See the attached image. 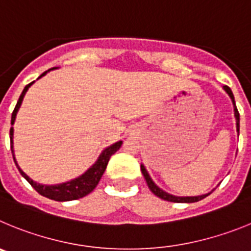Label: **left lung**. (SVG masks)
Wrapping results in <instances>:
<instances>
[{"label": "left lung", "instance_id": "8db88e82", "mask_svg": "<svg viewBox=\"0 0 251 251\" xmlns=\"http://www.w3.org/2000/svg\"><path fill=\"white\" fill-rule=\"evenodd\" d=\"M223 89L225 90V92H226V94L229 95V98L231 99L232 106H234V116H235V120H236V131H238V134H239V128H240V115H239L238 109H236L235 100H234V95H232L230 87L224 86ZM141 173H142V175H144V177H145L146 182H148V186H149V189L151 190V193H152L153 195H156L157 198L162 199V200H166V201H171V202H196V201H200V200H202V199L206 198L207 195H210V194H211V191H210V193L202 194V195H198V196H176V195H171V194L166 193V191H164L162 189H160V187L157 186L155 182H153V180L151 179V176L149 175L146 168L142 164H141Z\"/></svg>", "mask_w": 251, "mask_h": 251}]
</instances>
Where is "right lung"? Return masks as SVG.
I'll return each instance as SVG.
<instances>
[{
    "instance_id": "right-lung-1",
    "label": "right lung",
    "mask_w": 251,
    "mask_h": 251,
    "mask_svg": "<svg viewBox=\"0 0 251 251\" xmlns=\"http://www.w3.org/2000/svg\"><path fill=\"white\" fill-rule=\"evenodd\" d=\"M53 69H56V67H53ZM53 69L47 70V71L44 72V74H42L38 78H41L42 76H45L47 72H50ZM33 82H35V81H32V82L25 86L24 91H22L19 101H17V103H16L15 110H13L12 112L11 125L15 124L16 116H17V112H19L20 107H21V103L22 101H24L25 95H26L27 90L31 87V85H33ZM10 140H11V151H12L13 160H15V164L16 166H17V169H19L20 174L24 176L27 181L30 182L31 186H32L33 189L40 194V195L51 199V200H56V201H70V200H76V199L83 198V196H86L87 194L91 193L95 187L98 186L99 181H100L101 179V176H102L103 173H105L106 166H107V164H109V160L110 157H111V155H114V153L121 148V145H123V141H117L115 142V144H112V145L107 146L106 149H103V150L101 151L100 155H99L98 160L95 161V164L92 165V166H90V168L87 169L82 175L77 176V177H75V179H72L66 182H61V184H56V185H44V184H38V182L33 181L30 176L26 175V174L22 171V169L20 168L17 161H16L15 150H13V127H11L10 130Z\"/></svg>"
}]
</instances>
